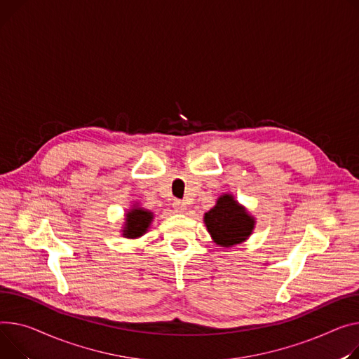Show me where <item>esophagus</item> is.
<instances>
[{"label": "esophagus", "mask_w": 359, "mask_h": 359, "mask_svg": "<svg viewBox=\"0 0 359 359\" xmlns=\"http://www.w3.org/2000/svg\"><path fill=\"white\" fill-rule=\"evenodd\" d=\"M186 208H187V205H186V202H183V201H175V202H173V209H175L176 212H179V213H183V212L186 210Z\"/></svg>", "instance_id": "esophagus-1"}]
</instances>
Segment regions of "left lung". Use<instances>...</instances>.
I'll list each match as a JSON object with an SVG mask.
<instances>
[{"instance_id":"obj_1","label":"left lung","mask_w":359,"mask_h":359,"mask_svg":"<svg viewBox=\"0 0 359 359\" xmlns=\"http://www.w3.org/2000/svg\"><path fill=\"white\" fill-rule=\"evenodd\" d=\"M203 222L213 243L226 248L248 240L255 225L254 217L229 194L222 195L205 213Z\"/></svg>"}]
</instances>
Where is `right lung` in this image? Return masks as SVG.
Returning <instances> with one entry per match:
<instances>
[{"label":"right lung","mask_w":359,"mask_h":359,"mask_svg":"<svg viewBox=\"0 0 359 359\" xmlns=\"http://www.w3.org/2000/svg\"><path fill=\"white\" fill-rule=\"evenodd\" d=\"M151 221H153V212L138 206H133V209H130L126 213L123 236L131 238V240L142 236L147 232Z\"/></svg>","instance_id":"1"}]
</instances>
